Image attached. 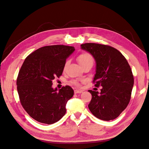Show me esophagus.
Here are the masks:
<instances>
[{
  "instance_id": "obj_1",
  "label": "esophagus",
  "mask_w": 149,
  "mask_h": 149,
  "mask_svg": "<svg viewBox=\"0 0 149 149\" xmlns=\"http://www.w3.org/2000/svg\"><path fill=\"white\" fill-rule=\"evenodd\" d=\"M81 93H82V91H81V90H77V89H76V90L74 91V93H75V94Z\"/></svg>"
}]
</instances>
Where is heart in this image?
<instances>
[{"label":"heart","mask_w":149,"mask_h":149,"mask_svg":"<svg viewBox=\"0 0 149 149\" xmlns=\"http://www.w3.org/2000/svg\"><path fill=\"white\" fill-rule=\"evenodd\" d=\"M77 60H78L79 64L80 65H83V64H85L86 63H93L94 62V59L93 56L89 54V53H83L79 55V56L77 57ZM68 64V62H66L64 64V67H66ZM72 83L74 85L76 86H79L80 85L79 83L76 81H73Z\"/></svg>","instance_id":"b5f03b06"}]
</instances>
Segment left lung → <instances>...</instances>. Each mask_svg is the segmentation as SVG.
I'll return each mask as SVG.
<instances>
[{
    "label": "left lung",
    "mask_w": 149,
    "mask_h": 149,
    "mask_svg": "<svg viewBox=\"0 0 149 149\" xmlns=\"http://www.w3.org/2000/svg\"><path fill=\"white\" fill-rule=\"evenodd\" d=\"M81 49L91 54L96 70L93 82L101 92L89 90L92 99L88 105L97 118L110 120L118 118L130 100L134 78L125 58L116 49L96 43H85Z\"/></svg>",
    "instance_id": "obj_1"
}]
</instances>
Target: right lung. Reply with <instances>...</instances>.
I'll list each match as a JSON object with an SVG mask.
<instances>
[{"instance_id":"add662e5","label":"right lung","mask_w":149,"mask_h":149,"mask_svg":"<svg viewBox=\"0 0 149 149\" xmlns=\"http://www.w3.org/2000/svg\"><path fill=\"white\" fill-rule=\"evenodd\" d=\"M74 50L64 45L44 46L23 63L16 81L17 92L23 108L36 121L52 124L65 114L74 90L69 86L58 89L52 85V80L62 75L66 59Z\"/></svg>"}]
</instances>
